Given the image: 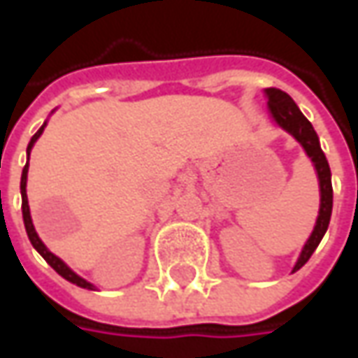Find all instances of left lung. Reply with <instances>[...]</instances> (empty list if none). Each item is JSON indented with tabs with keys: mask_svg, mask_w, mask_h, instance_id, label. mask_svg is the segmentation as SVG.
<instances>
[{
	"mask_svg": "<svg viewBox=\"0 0 358 358\" xmlns=\"http://www.w3.org/2000/svg\"><path fill=\"white\" fill-rule=\"evenodd\" d=\"M268 97V109L273 119L281 125L282 129L289 131L295 137L299 143L303 145V149L307 151V155L310 161L315 163V169L319 175V185H321V209H319V217H317V225L310 233L309 241L303 247V253L296 261L293 273L303 267L310 259V255L315 253V249L319 247V243L323 239V235L327 233L329 221H331V213H333V185H331V169L329 163L324 157L323 149L319 145V137L313 129L310 121L296 107V103L291 99L289 93L277 90V87H268L265 90Z\"/></svg>",
	"mask_w": 358,
	"mask_h": 358,
	"instance_id": "left-lung-1",
	"label": "left lung"
}]
</instances>
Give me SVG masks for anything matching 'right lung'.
Wrapping results in <instances>:
<instances>
[{"mask_svg": "<svg viewBox=\"0 0 358 358\" xmlns=\"http://www.w3.org/2000/svg\"><path fill=\"white\" fill-rule=\"evenodd\" d=\"M43 127H45V123H43ZM43 127L35 133L34 137H31V141H29V145H27V155H29V151H31V147H34V143L39 139V135L43 133ZM27 167H29V161H27V165L23 167V173H21V211H23V223H25V231H27V237H29V241H31V245H34L35 249H37V253L41 255L45 261H48L51 267L55 268L59 275H62L63 279H67L69 282H73V285H77V287H81V289H91L93 285L91 282H87L85 279H81L79 275H76L71 268L67 267L65 263H63L59 257H55V255L51 253V251H48V247L41 243V239L37 237V233H35L34 229V223H31V215H29V205H27V193H25V185H27Z\"/></svg>", "mask_w": 358, "mask_h": 358, "instance_id": "1", "label": "right lung"}]
</instances>
